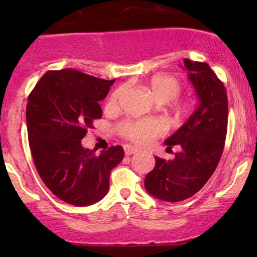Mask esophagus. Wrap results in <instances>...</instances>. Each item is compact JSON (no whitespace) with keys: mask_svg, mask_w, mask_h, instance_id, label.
Here are the masks:
<instances>
[{"mask_svg":"<svg viewBox=\"0 0 257 257\" xmlns=\"http://www.w3.org/2000/svg\"><path fill=\"white\" fill-rule=\"evenodd\" d=\"M124 152L126 156H132V155H135V153L138 152V150L135 149V147L126 145V146H124Z\"/></svg>","mask_w":257,"mask_h":257,"instance_id":"esophagus-1","label":"esophagus"}]
</instances>
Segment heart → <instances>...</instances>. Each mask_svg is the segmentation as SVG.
<instances>
[{
  "label": "heart",
  "instance_id": "obj_1",
  "mask_svg": "<svg viewBox=\"0 0 257 257\" xmlns=\"http://www.w3.org/2000/svg\"><path fill=\"white\" fill-rule=\"evenodd\" d=\"M150 91L158 101L161 102H172L173 107L179 113L190 110L191 102L187 100H176L182 90V85L178 78L170 75H157L150 79L149 84ZM123 93V88L114 90L108 99V106L116 107L118 105L119 98ZM119 133L126 140L138 145H145L155 138L159 137L166 132V126L158 119H139V120H125L120 123Z\"/></svg>",
  "mask_w": 257,
  "mask_h": 257
}]
</instances>
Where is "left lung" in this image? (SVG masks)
Segmentation results:
<instances>
[{
    "label": "left lung",
    "instance_id": "left-lung-1",
    "mask_svg": "<svg viewBox=\"0 0 257 257\" xmlns=\"http://www.w3.org/2000/svg\"><path fill=\"white\" fill-rule=\"evenodd\" d=\"M188 78L199 99L198 107L179 131L166 140L168 150L180 147L175 158H156L145 178L146 191L164 202H180L196 194L213 175L227 134L228 100L225 84L206 63L184 59Z\"/></svg>",
    "mask_w": 257,
    "mask_h": 257
}]
</instances>
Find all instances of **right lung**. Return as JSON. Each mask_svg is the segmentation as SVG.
<instances>
[{
    "mask_svg": "<svg viewBox=\"0 0 257 257\" xmlns=\"http://www.w3.org/2000/svg\"><path fill=\"white\" fill-rule=\"evenodd\" d=\"M113 82L72 69L47 71L29 95L26 125L35 166L65 203L85 206L104 198L111 170L124 157L119 145L98 156L81 144L102 117L99 101Z\"/></svg>",
    "mask_w": 257,
    "mask_h": 257,
    "instance_id": "add662e5",
    "label": "right lung"
}]
</instances>
